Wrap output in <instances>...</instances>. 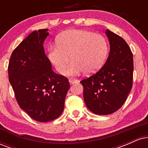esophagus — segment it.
Returning <instances> with one entry per match:
<instances>
[{
	"instance_id": "esophagus-1",
	"label": "esophagus",
	"mask_w": 148,
	"mask_h": 148,
	"mask_svg": "<svg viewBox=\"0 0 148 148\" xmlns=\"http://www.w3.org/2000/svg\"><path fill=\"white\" fill-rule=\"evenodd\" d=\"M69 83H70L71 84H73L74 83L77 82L78 80L76 79H73V78H70V79H69Z\"/></svg>"
}]
</instances>
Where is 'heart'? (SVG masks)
<instances>
[{
	"instance_id": "obj_1",
	"label": "heart",
	"mask_w": 148,
	"mask_h": 148,
	"mask_svg": "<svg viewBox=\"0 0 148 148\" xmlns=\"http://www.w3.org/2000/svg\"><path fill=\"white\" fill-rule=\"evenodd\" d=\"M108 47L101 35L87 30H69L57 39L56 46L49 49V58L60 74L69 69L72 74L84 72L86 74L96 72L102 67L108 54Z\"/></svg>"
}]
</instances>
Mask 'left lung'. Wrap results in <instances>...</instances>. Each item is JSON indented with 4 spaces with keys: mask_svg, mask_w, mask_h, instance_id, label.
Segmentation results:
<instances>
[{
    "mask_svg": "<svg viewBox=\"0 0 148 148\" xmlns=\"http://www.w3.org/2000/svg\"><path fill=\"white\" fill-rule=\"evenodd\" d=\"M110 42L109 55L95 74L80 81L88 108L97 115H109L121 108L133 85L134 60L125 40L106 30Z\"/></svg>",
    "mask_w": 148,
    "mask_h": 148,
    "instance_id": "8db88e82",
    "label": "left lung"
}]
</instances>
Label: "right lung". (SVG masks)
Listing matches in <instances>:
<instances>
[{"mask_svg":"<svg viewBox=\"0 0 148 148\" xmlns=\"http://www.w3.org/2000/svg\"><path fill=\"white\" fill-rule=\"evenodd\" d=\"M47 29L30 33L13 51L8 64L9 81L20 108L42 123L62 113L69 89L68 79L54 73L46 56L43 42Z\"/></svg>","mask_w":148,"mask_h":148,"instance_id":"obj_1","label":"right lung"}]
</instances>
